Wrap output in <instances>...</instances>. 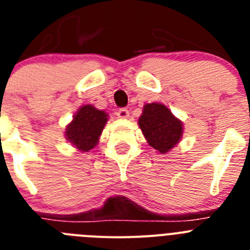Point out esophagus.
<instances>
[{
  "label": "esophagus",
  "instance_id": "obj_1",
  "mask_svg": "<svg viewBox=\"0 0 250 250\" xmlns=\"http://www.w3.org/2000/svg\"><path fill=\"white\" fill-rule=\"evenodd\" d=\"M118 118L123 119V120H125V119L129 118V110H127V109H119Z\"/></svg>",
  "mask_w": 250,
  "mask_h": 250
}]
</instances>
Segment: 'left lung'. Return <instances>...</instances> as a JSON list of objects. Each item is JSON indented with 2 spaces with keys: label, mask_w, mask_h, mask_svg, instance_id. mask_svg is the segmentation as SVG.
Here are the masks:
<instances>
[{
  "label": "left lung",
  "mask_w": 250,
  "mask_h": 250,
  "mask_svg": "<svg viewBox=\"0 0 250 250\" xmlns=\"http://www.w3.org/2000/svg\"><path fill=\"white\" fill-rule=\"evenodd\" d=\"M138 124L147 144L160 154H167L175 147L184 132L183 121L164 104H145Z\"/></svg>",
  "instance_id": "8db88e82"
}]
</instances>
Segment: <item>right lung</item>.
<instances>
[{
  "mask_svg": "<svg viewBox=\"0 0 250 250\" xmlns=\"http://www.w3.org/2000/svg\"><path fill=\"white\" fill-rule=\"evenodd\" d=\"M109 114L96 109L94 105H83L72 116L65 129V138L81 152H89L99 144Z\"/></svg>",
  "mask_w": 250,
  "mask_h": 250,
  "instance_id": "right-lung-1",
  "label": "right lung"
}]
</instances>
